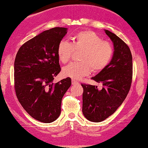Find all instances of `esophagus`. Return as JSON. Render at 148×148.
Instances as JSON below:
<instances>
[{
  "mask_svg": "<svg viewBox=\"0 0 148 148\" xmlns=\"http://www.w3.org/2000/svg\"><path fill=\"white\" fill-rule=\"evenodd\" d=\"M77 84H79V82H77V81L75 80V79H72V85L75 86V85H77Z\"/></svg>",
  "mask_w": 148,
  "mask_h": 148,
  "instance_id": "obj_1",
  "label": "esophagus"
}]
</instances>
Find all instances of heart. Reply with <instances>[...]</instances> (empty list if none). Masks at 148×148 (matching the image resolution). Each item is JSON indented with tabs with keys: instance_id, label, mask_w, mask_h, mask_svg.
<instances>
[{
	"instance_id": "obj_1",
	"label": "heart",
	"mask_w": 148,
	"mask_h": 148,
	"mask_svg": "<svg viewBox=\"0 0 148 148\" xmlns=\"http://www.w3.org/2000/svg\"><path fill=\"white\" fill-rule=\"evenodd\" d=\"M70 43L62 40L57 46V56L62 63H66L72 57L75 50L82 51L80 62H71L62 69L65 77L80 79L88 75L91 71L98 72L104 69L112 60L114 50L110 42L103 41L95 32L86 30L78 32Z\"/></svg>"
}]
</instances>
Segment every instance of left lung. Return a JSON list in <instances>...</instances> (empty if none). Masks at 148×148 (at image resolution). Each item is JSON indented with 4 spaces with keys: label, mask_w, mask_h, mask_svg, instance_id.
Masks as SVG:
<instances>
[{
    "label": "left lung",
    "mask_w": 148,
    "mask_h": 148,
    "mask_svg": "<svg viewBox=\"0 0 148 148\" xmlns=\"http://www.w3.org/2000/svg\"><path fill=\"white\" fill-rule=\"evenodd\" d=\"M112 40L114 53L112 60L92 79L102 83V89L82 84V112L92 122L99 123L112 115L126 98L132 82V55L129 46L114 33L104 29Z\"/></svg>",
    "instance_id": "1"
}]
</instances>
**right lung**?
I'll use <instances>...</instances> for the list:
<instances>
[{"label": "right lung", "instance_id": "obj_1", "mask_svg": "<svg viewBox=\"0 0 148 148\" xmlns=\"http://www.w3.org/2000/svg\"><path fill=\"white\" fill-rule=\"evenodd\" d=\"M66 33L65 27L44 31L23 44L15 57L16 95L26 112L42 123L58 118L62 98L71 85L69 77L53 83L60 71L57 46Z\"/></svg>", "mask_w": 148, "mask_h": 148}]
</instances>
